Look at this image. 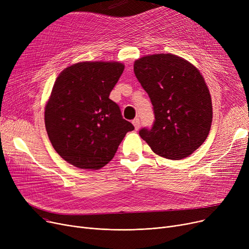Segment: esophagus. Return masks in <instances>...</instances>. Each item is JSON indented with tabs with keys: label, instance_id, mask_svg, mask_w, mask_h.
Returning <instances> with one entry per match:
<instances>
[{
	"label": "esophagus",
	"instance_id": "1",
	"mask_svg": "<svg viewBox=\"0 0 249 249\" xmlns=\"http://www.w3.org/2000/svg\"><path fill=\"white\" fill-rule=\"evenodd\" d=\"M132 123H133L135 129L138 130L139 127H140V119H139V118H136V119H134V120L132 121Z\"/></svg>",
	"mask_w": 249,
	"mask_h": 249
}]
</instances>
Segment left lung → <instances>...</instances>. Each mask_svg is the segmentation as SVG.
<instances>
[{"label":"left lung","mask_w":249,"mask_h":249,"mask_svg":"<svg viewBox=\"0 0 249 249\" xmlns=\"http://www.w3.org/2000/svg\"><path fill=\"white\" fill-rule=\"evenodd\" d=\"M134 73L150 98L155 118L139 135L165 159L188 158L211 129L212 102L204 77L189 61L171 53L136 60Z\"/></svg>","instance_id":"obj_1"}]
</instances>
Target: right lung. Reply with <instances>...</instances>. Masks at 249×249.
<instances>
[{"instance_id":"add662e5","label":"right lung","mask_w":249,"mask_h":249,"mask_svg":"<svg viewBox=\"0 0 249 249\" xmlns=\"http://www.w3.org/2000/svg\"><path fill=\"white\" fill-rule=\"evenodd\" d=\"M124 65L119 62H80L56 78L45 107V127L52 146L69 163L99 169L113 158L134 126L123 119L109 99Z\"/></svg>"}]
</instances>
